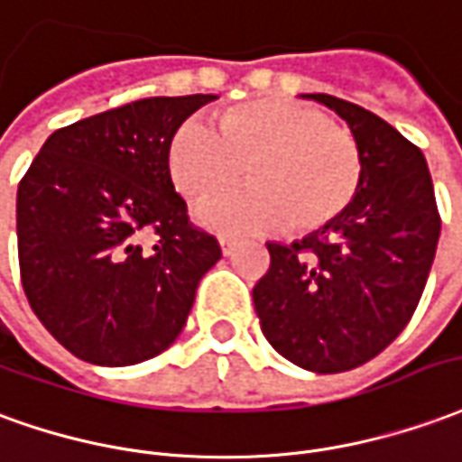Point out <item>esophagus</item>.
Listing matches in <instances>:
<instances>
[{
    "mask_svg": "<svg viewBox=\"0 0 462 462\" xmlns=\"http://www.w3.org/2000/svg\"><path fill=\"white\" fill-rule=\"evenodd\" d=\"M218 244H221V251H224V256H228L234 248H236L238 238L236 236H218Z\"/></svg>",
    "mask_w": 462,
    "mask_h": 462,
    "instance_id": "obj_1",
    "label": "esophagus"
}]
</instances>
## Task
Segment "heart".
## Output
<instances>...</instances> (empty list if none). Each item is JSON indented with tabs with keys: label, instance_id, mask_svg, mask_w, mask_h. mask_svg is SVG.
<instances>
[{
	"label": "heart",
	"instance_id": "b5f03b06",
	"mask_svg": "<svg viewBox=\"0 0 462 462\" xmlns=\"http://www.w3.org/2000/svg\"><path fill=\"white\" fill-rule=\"evenodd\" d=\"M166 163L189 201L221 194L246 169L251 184L199 208L206 226L231 234H268L289 224L316 231L353 204L363 179L356 136L323 111L281 97L224 111L216 126L201 116L181 121Z\"/></svg>",
	"mask_w": 462,
	"mask_h": 462
}]
</instances>
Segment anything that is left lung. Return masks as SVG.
<instances>
[{"instance_id":"left-lung-1","label":"left lung","mask_w":462,"mask_h":462,"mask_svg":"<svg viewBox=\"0 0 462 462\" xmlns=\"http://www.w3.org/2000/svg\"><path fill=\"white\" fill-rule=\"evenodd\" d=\"M361 146L363 179L336 221L291 246L266 244L254 286L261 330L283 358L313 373L353 371L403 333L435 258L440 214L420 149L351 101L310 94Z\"/></svg>"}]
</instances>
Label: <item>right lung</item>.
Listing matches in <instances>:
<instances>
[{
    "label": "right lung",
    "mask_w": 462,
    "mask_h": 462,
    "mask_svg": "<svg viewBox=\"0 0 462 462\" xmlns=\"http://www.w3.org/2000/svg\"><path fill=\"white\" fill-rule=\"evenodd\" d=\"M211 99L152 97L61 126L19 181L22 286L44 328L81 361L134 365L166 351L221 258L166 163L176 126Z\"/></svg>",
    "instance_id": "1"
}]
</instances>
